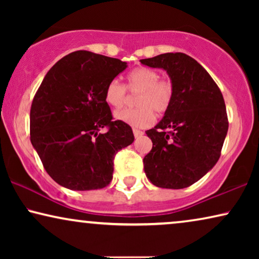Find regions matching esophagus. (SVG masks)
Here are the masks:
<instances>
[{"mask_svg":"<svg viewBox=\"0 0 259 259\" xmlns=\"http://www.w3.org/2000/svg\"><path fill=\"white\" fill-rule=\"evenodd\" d=\"M133 133H134V137H136V138H139V137H141L144 134L143 131H140V130H138V128H133Z\"/></svg>","mask_w":259,"mask_h":259,"instance_id":"1","label":"esophagus"}]
</instances>
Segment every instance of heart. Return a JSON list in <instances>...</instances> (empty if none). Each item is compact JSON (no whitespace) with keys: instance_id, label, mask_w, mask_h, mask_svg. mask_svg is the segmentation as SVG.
Segmentation results:
<instances>
[{"instance_id":"obj_1","label":"heart","mask_w":259,"mask_h":259,"mask_svg":"<svg viewBox=\"0 0 259 259\" xmlns=\"http://www.w3.org/2000/svg\"><path fill=\"white\" fill-rule=\"evenodd\" d=\"M128 92L138 93L136 108L121 109L114 113L115 119L131 126L145 128L155 121V113L164 114L172 106L175 86L171 79L160 77L157 69L137 67L126 76V86L112 80L105 88V101L113 108L123 107L128 101Z\"/></svg>"}]
</instances>
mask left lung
<instances>
[{
    "label": "left lung",
    "mask_w": 259,
    "mask_h": 259,
    "mask_svg": "<svg viewBox=\"0 0 259 259\" xmlns=\"http://www.w3.org/2000/svg\"><path fill=\"white\" fill-rule=\"evenodd\" d=\"M140 62L165 69L175 86L172 106L154 128L146 131L153 147L144 158L145 173L162 189L191 186L221 157L229 128L224 98L206 69L184 53Z\"/></svg>",
    "instance_id": "obj_1"
}]
</instances>
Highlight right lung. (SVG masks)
Instances as JSON below:
<instances>
[{
	"label": "right lung",
	"instance_id": "obj_1",
	"mask_svg": "<svg viewBox=\"0 0 259 259\" xmlns=\"http://www.w3.org/2000/svg\"><path fill=\"white\" fill-rule=\"evenodd\" d=\"M126 67L119 59L77 51L46 74L31 102L30 141L61 186L74 191L107 186L115 154L133 143L132 128L114 121L105 101L107 83Z\"/></svg>",
	"mask_w": 259,
	"mask_h": 259
}]
</instances>
